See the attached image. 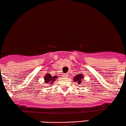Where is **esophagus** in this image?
Here are the masks:
<instances>
[{
    "mask_svg": "<svg viewBox=\"0 0 126 126\" xmlns=\"http://www.w3.org/2000/svg\"><path fill=\"white\" fill-rule=\"evenodd\" d=\"M68 76H69V75H68V74H64L63 75V77H65V78H66V77H68Z\"/></svg>",
    "mask_w": 126,
    "mask_h": 126,
    "instance_id": "obj_1",
    "label": "esophagus"
}]
</instances>
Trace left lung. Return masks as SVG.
<instances>
[{
	"label": "left lung",
	"instance_id": "obj_1",
	"mask_svg": "<svg viewBox=\"0 0 126 126\" xmlns=\"http://www.w3.org/2000/svg\"><path fill=\"white\" fill-rule=\"evenodd\" d=\"M82 79H83L82 75V74H78V75H76V76H75L74 78V80L76 82H78L79 85V84H80L82 82H83Z\"/></svg>",
	"mask_w": 126,
	"mask_h": 126
}]
</instances>
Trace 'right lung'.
<instances>
[{
	"label": "right lung",
	"instance_id": "right-lung-1",
	"mask_svg": "<svg viewBox=\"0 0 126 126\" xmlns=\"http://www.w3.org/2000/svg\"><path fill=\"white\" fill-rule=\"evenodd\" d=\"M56 78H57V76H52L50 74L47 73L44 77L45 83H50V84H51L54 82L55 79H56Z\"/></svg>",
	"mask_w": 126,
	"mask_h": 126
}]
</instances>
